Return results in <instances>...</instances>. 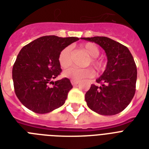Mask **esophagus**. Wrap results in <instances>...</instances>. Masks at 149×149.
Listing matches in <instances>:
<instances>
[{"label": "esophagus", "instance_id": "34e87169", "mask_svg": "<svg viewBox=\"0 0 149 149\" xmlns=\"http://www.w3.org/2000/svg\"><path fill=\"white\" fill-rule=\"evenodd\" d=\"M71 84H72V86H77V84H79V82L76 81V80H71Z\"/></svg>", "mask_w": 149, "mask_h": 149}]
</instances>
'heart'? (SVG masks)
<instances>
[{
    "label": "heart",
    "mask_w": 149,
    "mask_h": 149,
    "mask_svg": "<svg viewBox=\"0 0 149 149\" xmlns=\"http://www.w3.org/2000/svg\"><path fill=\"white\" fill-rule=\"evenodd\" d=\"M82 49L86 55L90 57L85 62V65H89L91 64L95 68L96 70H102L104 68V64L103 61L98 59L97 57L99 56L100 49L97 45L94 43L87 42L82 45ZM58 63L62 68L65 69L72 64V49L70 47H65L60 52L58 55ZM63 77L68 79L80 81L82 79L91 78L93 76V70L90 67L78 69L76 67H72L65 70L63 73Z\"/></svg>",
    "instance_id": "b5f03b06"
}]
</instances>
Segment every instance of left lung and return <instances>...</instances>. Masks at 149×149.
Masks as SVG:
<instances>
[{
	"instance_id": "left-lung-1",
	"label": "left lung",
	"mask_w": 149,
	"mask_h": 149,
	"mask_svg": "<svg viewBox=\"0 0 149 149\" xmlns=\"http://www.w3.org/2000/svg\"><path fill=\"white\" fill-rule=\"evenodd\" d=\"M97 43L106 52V70L85 94L89 108L102 115H114L124 111L135 93L137 67L129 49L107 37L81 38Z\"/></svg>"
}]
</instances>
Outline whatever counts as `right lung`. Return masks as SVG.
Instances as JSON below:
<instances>
[{"label": "right lung", "instance_id": "1", "mask_svg": "<svg viewBox=\"0 0 149 149\" xmlns=\"http://www.w3.org/2000/svg\"><path fill=\"white\" fill-rule=\"evenodd\" d=\"M78 40L76 37L43 36L21 49L13 65L12 79L15 94L24 107L35 113H46L64 104L72 88L70 80H51L62 71L58 60L60 52Z\"/></svg>", "mask_w": 149, "mask_h": 149}]
</instances>
